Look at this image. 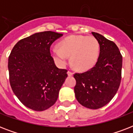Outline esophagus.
Returning <instances> with one entry per match:
<instances>
[{
	"label": "esophagus",
	"mask_w": 133,
	"mask_h": 133,
	"mask_svg": "<svg viewBox=\"0 0 133 133\" xmlns=\"http://www.w3.org/2000/svg\"><path fill=\"white\" fill-rule=\"evenodd\" d=\"M68 75L69 77H71V76H72L73 75V73L72 72H70V71H68Z\"/></svg>",
	"instance_id": "esophagus-1"
}]
</instances>
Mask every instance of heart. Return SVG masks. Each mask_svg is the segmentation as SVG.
<instances>
[{"mask_svg": "<svg viewBox=\"0 0 133 133\" xmlns=\"http://www.w3.org/2000/svg\"><path fill=\"white\" fill-rule=\"evenodd\" d=\"M54 61L61 66H64L70 56L71 63L76 70L87 71L94 67L99 55V44L92 36L71 35L58 43V47L50 50Z\"/></svg>", "mask_w": 133, "mask_h": 133, "instance_id": "b5f03b06", "label": "heart"}]
</instances>
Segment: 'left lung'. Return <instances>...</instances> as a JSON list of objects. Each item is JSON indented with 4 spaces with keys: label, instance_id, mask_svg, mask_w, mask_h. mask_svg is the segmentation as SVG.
<instances>
[{
    "label": "left lung",
    "instance_id": "obj_1",
    "mask_svg": "<svg viewBox=\"0 0 133 133\" xmlns=\"http://www.w3.org/2000/svg\"><path fill=\"white\" fill-rule=\"evenodd\" d=\"M100 47L95 66L83 73H76L75 97L80 104L98 109L108 103L117 92L122 79V56L114 42L92 32Z\"/></svg>",
    "mask_w": 133,
    "mask_h": 133
}]
</instances>
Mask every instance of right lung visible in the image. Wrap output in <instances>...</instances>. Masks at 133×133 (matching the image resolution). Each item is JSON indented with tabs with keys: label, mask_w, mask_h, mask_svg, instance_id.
<instances>
[{
	"label": "right lung",
	"mask_w": 133,
	"mask_h": 133,
	"mask_svg": "<svg viewBox=\"0 0 133 133\" xmlns=\"http://www.w3.org/2000/svg\"><path fill=\"white\" fill-rule=\"evenodd\" d=\"M62 36L52 31L35 33L20 40L10 53V85L20 101L30 109L43 111L58 99L68 70L56 66L50 48Z\"/></svg>",
	"instance_id": "1"
}]
</instances>
